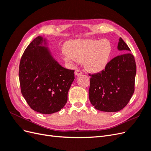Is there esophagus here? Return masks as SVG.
Segmentation results:
<instances>
[{
    "instance_id": "esophagus-1",
    "label": "esophagus",
    "mask_w": 151,
    "mask_h": 151,
    "mask_svg": "<svg viewBox=\"0 0 151 151\" xmlns=\"http://www.w3.org/2000/svg\"><path fill=\"white\" fill-rule=\"evenodd\" d=\"M82 74H83V72H82L80 70H76L75 71V74H76V76H81Z\"/></svg>"
}]
</instances>
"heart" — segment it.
<instances>
[{
  "instance_id": "b5f03b06",
  "label": "heart",
  "mask_w": 151,
  "mask_h": 151,
  "mask_svg": "<svg viewBox=\"0 0 151 151\" xmlns=\"http://www.w3.org/2000/svg\"><path fill=\"white\" fill-rule=\"evenodd\" d=\"M63 59L66 61L84 62L91 72L103 71L109 61L112 47L108 40H70L65 45Z\"/></svg>"
}]
</instances>
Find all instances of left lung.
Listing matches in <instances>:
<instances>
[{"label":"left lung","mask_w":151,"mask_h":151,"mask_svg":"<svg viewBox=\"0 0 151 151\" xmlns=\"http://www.w3.org/2000/svg\"><path fill=\"white\" fill-rule=\"evenodd\" d=\"M117 48L126 53L113 58L104 70L92 74L90 79V102L99 111L121 110L134 93L136 75L134 57L129 52V47L122 38L119 39Z\"/></svg>","instance_id":"8db88e82"}]
</instances>
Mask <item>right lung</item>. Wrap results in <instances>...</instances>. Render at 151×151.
Returning a JSON list of instances; mask_svg holds the SVG:
<instances>
[{
    "instance_id": "obj_1",
    "label": "right lung",
    "mask_w": 151,
    "mask_h": 151,
    "mask_svg": "<svg viewBox=\"0 0 151 151\" xmlns=\"http://www.w3.org/2000/svg\"><path fill=\"white\" fill-rule=\"evenodd\" d=\"M47 45L42 36L32 41L21 57L19 78L21 93L31 108L52 114L65 105L74 70L59 64Z\"/></svg>"
}]
</instances>
